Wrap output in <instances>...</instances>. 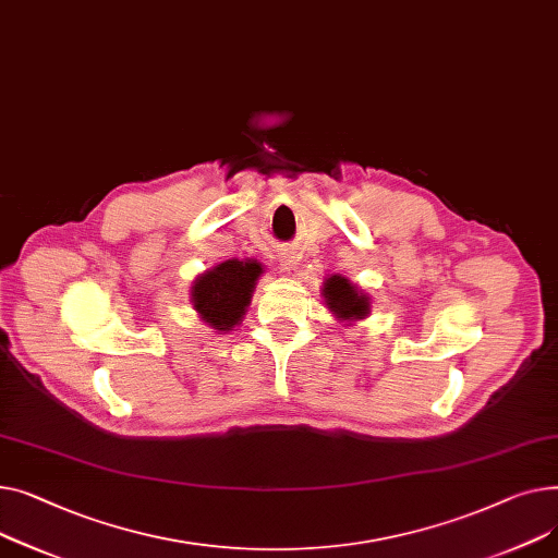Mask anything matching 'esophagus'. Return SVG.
Returning a JSON list of instances; mask_svg holds the SVG:
<instances>
[{"mask_svg":"<svg viewBox=\"0 0 558 558\" xmlns=\"http://www.w3.org/2000/svg\"><path fill=\"white\" fill-rule=\"evenodd\" d=\"M281 268H283V272H288V275H294L298 272V260H294V256H281Z\"/></svg>","mask_w":558,"mask_h":558,"instance_id":"1","label":"esophagus"}]
</instances>
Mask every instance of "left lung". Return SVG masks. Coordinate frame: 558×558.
<instances>
[{
  "instance_id": "1",
  "label": "left lung",
  "mask_w": 558,
  "mask_h": 558,
  "mask_svg": "<svg viewBox=\"0 0 558 558\" xmlns=\"http://www.w3.org/2000/svg\"><path fill=\"white\" fill-rule=\"evenodd\" d=\"M324 300L338 317L342 319H363L369 313L367 294L357 292L349 279L333 275L324 283Z\"/></svg>"
}]
</instances>
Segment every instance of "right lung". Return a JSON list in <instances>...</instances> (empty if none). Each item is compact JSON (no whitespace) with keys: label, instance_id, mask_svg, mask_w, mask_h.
I'll return each mask as SVG.
<instances>
[{"label":"right lung","instance_id":"right-lung-1","mask_svg":"<svg viewBox=\"0 0 558 558\" xmlns=\"http://www.w3.org/2000/svg\"><path fill=\"white\" fill-rule=\"evenodd\" d=\"M260 275L256 260H225L195 281L191 300L195 311L218 331H232L245 313Z\"/></svg>","mask_w":558,"mask_h":558}]
</instances>
